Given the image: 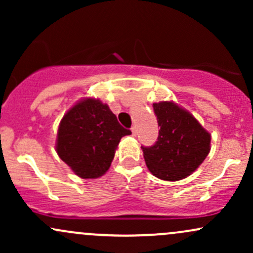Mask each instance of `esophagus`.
Listing matches in <instances>:
<instances>
[{
	"label": "esophagus",
	"instance_id": "esophagus-1",
	"mask_svg": "<svg viewBox=\"0 0 253 253\" xmlns=\"http://www.w3.org/2000/svg\"><path fill=\"white\" fill-rule=\"evenodd\" d=\"M130 129H132V134L133 135H136V134H138V128H136V126H135V125H134V126H133L132 127V128H130Z\"/></svg>",
	"mask_w": 253,
	"mask_h": 253
}]
</instances>
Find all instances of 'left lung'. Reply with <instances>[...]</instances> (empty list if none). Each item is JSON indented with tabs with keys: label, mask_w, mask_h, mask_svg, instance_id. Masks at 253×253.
<instances>
[{
	"label": "left lung",
	"mask_w": 253,
	"mask_h": 253,
	"mask_svg": "<svg viewBox=\"0 0 253 253\" xmlns=\"http://www.w3.org/2000/svg\"><path fill=\"white\" fill-rule=\"evenodd\" d=\"M159 135L152 146H141L153 176L179 181L193 173L211 151V134L188 110L172 101L153 103Z\"/></svg>",
	"instance_id": "1"
}]
</instances>
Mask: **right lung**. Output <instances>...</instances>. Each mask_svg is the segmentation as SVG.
<instances>
[{
  "instance_id": "obj_1",
  "label": "right lung",
  "mask_w": 253,
  "mask_h": 253,
  "mask_svg": "<svg viewBox=\"0 0 253 253\" xmlns=\"http://www.w3.org/2000/svg\"><path fill=\"white\" fill-rule=\"evenodd\" d=\"M130 133L119 124L108 104L83 98L60 121L56 150L81 178H98L108 171L121 138Z\"/></svg>"
}]
</instances>
